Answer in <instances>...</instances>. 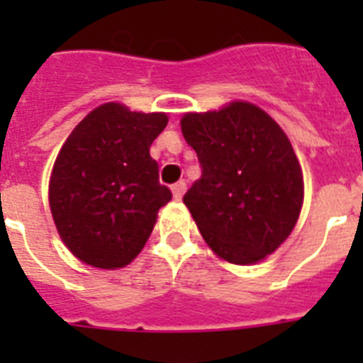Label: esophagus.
<instances>
[{
    "label": "esophagus",
    "instance_id": "34e87169",
    "mask_svg": "<svg viewBox=\"0 0 363 363\" xmlns=\"http://www.w3.org/2000/svg\"><path fill=\"white\" fill-rule=\"evenodd\" d=\"M171 192H173V198L181 199L182 196H184V192H186V182L184 181L175 182V184L171 186Z\"/></svg>",
    "mask_w": 363,
    "mask_h": 363
}]
</instances>
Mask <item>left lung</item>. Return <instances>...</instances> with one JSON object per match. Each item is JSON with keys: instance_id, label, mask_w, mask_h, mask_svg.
Listing matches in <instances>:
<instances>
[{"instance_id": "left-lung-1", "label": "left lung", "mask_w": 363, "mask_h": 363, "mask_svg": "<svg viewBox=\"0 0 363 363\" xmlns=\"http://www.w3.org/2000/svg\"><path fill=\"white\" fill-rule=\"evenodd\" d=\"M181 128L201 165L182 201L207 245L241 265L275 252L303 203V175L286 133L245 101L188 113Z\"/></svg>"}]
</instances>
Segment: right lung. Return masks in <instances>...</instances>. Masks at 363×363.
<instances>
[{"label": "right lung", "instance_id": "add662e5", "mask_svg": "<svg viewBox=\"0 0 363 363\" xmlns=\"http://www.w3.org/2000/svg\"><path fill=\"white\" fill-rule=\"evenodd\" d=\"M165 125L164 113L105 104L64 143L48 199L60 238L84 264L124 267L150 238L158 209L171 199L148 152Z\"/></svg>", "mask_w": 363, "mask_h": 363}]
</instances>
